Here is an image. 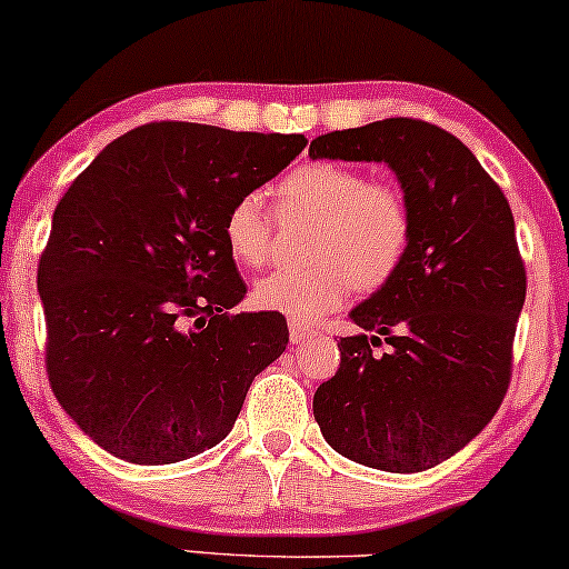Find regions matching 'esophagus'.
Here are the masks:
<instances>
[{"instance_id": "34e87169", "label": "esophagus", "mask_w": 569, "mask_h": 569, "mask_svg": "<svg viewBox=\"0 0 569 569\" xmlns=\"http://www.w3.org/2000/svg\"><path fill=\"white\" fill-rule=\"evenodd\" d=\"M313 337H316V331L311 327H306V323L290 319V342L292 345H302V342H308V339H313Z\"/></svg>"}]
</instances>
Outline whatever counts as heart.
Here are the masks:
<instances>
[{"label": "heart", "mask_w": 569, "mask_h": 569, "mask_svg": "<svg viewBox=\"0 0 569 569\" xmlns=\"http://www.w3.org/2000/svg\"><path fill=\"white\" fill-rule=\"evenodd\" d=\"M284 211L316 219L308 234V267H284L256 284L253 298L267 311L292 321H316L337 311L352 290L373 292L400 269L410 246L408 198L392 182L366 180L356 167L308 161L277 186ZM230 253L248 267H263L274 253V217L261 193L234 198L224 217Z\"/></svg>", "instance_id": "b5f03b06"}]
</instances>
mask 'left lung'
Masks as SVG:
<instances>
[{
  "mask_svg": "<svg viewBox=\"0 0 569 569\" xmlns=\"http://www.w3.org/2000/svg\"><path fill=\"white\" fill-rule=\"evenodd\" d=\"M311 159L383 161L408 198L400 269L350 311L339 371L313 395L331 449L387 473H420L486 429L510 387L526 302L515 219L497 182L452 132L410 117L335 130ZM392 343L387 353L370 348Z\"/></svg>",
  "mask_w": 569,
  "mask_h": 569,
  "instance_id": "obj_1",
  "label": "left lung"
}]
</instances>
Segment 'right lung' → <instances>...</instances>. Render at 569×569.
<instances>
[{
    "label": "right lung",
    "instance_id": "add662e5",
    "mask_svg": "<svg viewBox=\"0 0 569 569\" xmlns=\"http://www.w3.org/2000/svg\"><path fill=\"white\" fill-rule=\"evenodd\" d=\"M306 143L151 122L112 140L57 203L39 263L47 371L109 455L169 465L217 447L284 352L277 311L230 313L246 282L224 217Z\"/></svg>",
    "mask_w": 569,
    "mask_h": 569
}]
</instances>
